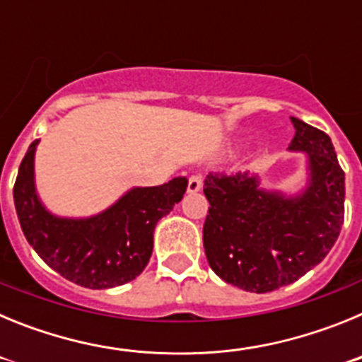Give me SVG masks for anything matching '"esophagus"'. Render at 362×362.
I'll return each mask as SVG.
<instances>
[{"instance_id":"1","label":"esophagus","mask_w":362,"mask_h":362,"mask_svg":"<svg viewBox=\"0 0 362 362\" xmlns=\"http://www.w3.org/2000/svg\"><path fill=\"white\" fill-rule=\"evenodd\" d=\"M201 188H203V177H201L199 174L190 175V179H188V192H190V194H196Z\"/></svg>"}]
</instances>
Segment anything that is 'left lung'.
Masks as SVG:
<instances>
[{
    "instance_id": "8db88e82",
    "label": "left lung",
    "mask_w": 362,
    "mask_h": 362,
    "mask_svg": "<svg viewBox=\"0 0 362 362\" xmlns=\"http://www.w3.org/2000/svg\"><path fill=\"white\" fill-rule=\"evenodd\" d=\"M290 152H305L308 185L297 196L259 187L257 175L209 174L203 226L209 264L226 283L267 293L293 283L332 250L344 221V172L322 130L290 117Z\"/></svg>"
}]
</instances>
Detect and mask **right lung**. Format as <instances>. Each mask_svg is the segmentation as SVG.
Instances as JSON below:
<instances>
[{
	"instance_id": "add662e5",
	"label": "right lung",
	"mask_w": 362,
	"mask_h": 362,
	"mask_svg": "<svg viewBox=\"0 0 362 362\" xmlns=\"http://www.w3.org/2000/svg\"><path fill=\"white\" fill-rule=\"evenodd\" d=\"M28 146L14 185V204L28 245L65 279L101 290L136 279L152 255L153 228L183 199L188 179L174 177L159 187L132 188L110 209L85 219L50 214L34 183V153Z\"/></svg>"
}]
</instances>
